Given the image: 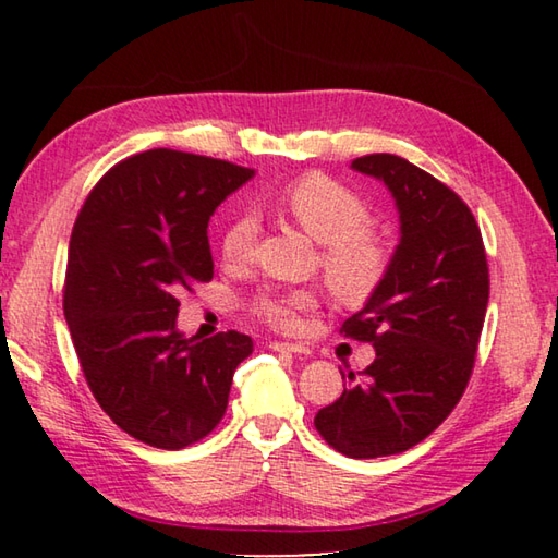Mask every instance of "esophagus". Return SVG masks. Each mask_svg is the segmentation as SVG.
Listing matches in <instances>:
<instances>
[{
    "label": "esophagus",
    "mask_w": 558,
    "mask_h": 558,
    "mask_svg": "<svg viewBox=\"0 0 558 558\" xmlns=\"http://www.w3.org/2000/svg\"><path fill=\"white\" fill-rule=\"evenodd\" d=\"M272 352H288V354H310L305 344H292V342H270L268 344Z\"/></svg>",
    "instance_id": "1"
}]
</instances>
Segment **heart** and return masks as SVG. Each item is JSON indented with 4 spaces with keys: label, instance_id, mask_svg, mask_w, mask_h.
<instances>
[{
    "label": "heart",
    "instance_id": "b5f03b06",
    "mask_svg": "<svg viewBox=\"0 0 558 558\" xmlns=\"http://www.w3.org/2000/svg\"><path fill=\"white\" fill-rule=\"evenodd\" d=\"M280 209L315 241L325 243L323 266L339 298L362 302L381 286L391 268V248L372 229V209L362 194L327 174H305L280 194ZM258 221L243 211L221 231V256L229 266H245L256 248ZM317 307L313 290L266 288L251 300V313L280 332L298 329Z\"/></svg>",
    "mask_w": 558,
    "mask_h": 558
}]
</instances>
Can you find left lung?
Instances as JSON below:
<instances>
[{
	"label": "left lung",
	"mask_w": 558,
	"mask_h": 558,
	"mask_svg": "<svg viewBox=\"0 0 558 558\" xmlns=\"http://www.w3.org/2000/svg\"><path fill=\"white\" fill-rule=\"evenodd\" d=\"M401 214L389 276L339 335L376 349L362 379L319 409L315 428L347 458H381L428 438L468 389L489 298L483 233L470 206L403 157L364 155ZM344 379V374H342Z\"/></svg>",
	"instance_id": "obj_1"
}]
</instances>
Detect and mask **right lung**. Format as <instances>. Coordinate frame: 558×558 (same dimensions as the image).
<instances>
[{
	"label": "right lung",
	"mask_w": 558,
	"mask_h": 558,
	"mask_svg": "<svg viewBox=\"0 0 558 558\" xmlns=\"http://www.w3.org/2000/svg\"><path fill=\"white\" fill-rule=\"evenodd\" d=\"M253 177L223 159L147 149L110 167L73 223L63 313L100 409L128 436L179 450L219 426L248 335L186 339L179 295L214 278L211 214Z\"/></svg>",
	"instance_id": "add662e5"
}]
</instances>
